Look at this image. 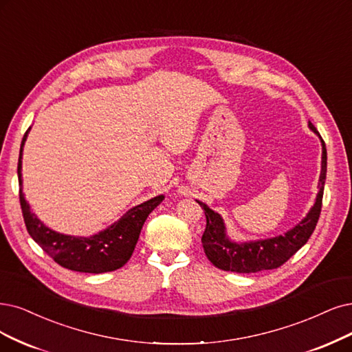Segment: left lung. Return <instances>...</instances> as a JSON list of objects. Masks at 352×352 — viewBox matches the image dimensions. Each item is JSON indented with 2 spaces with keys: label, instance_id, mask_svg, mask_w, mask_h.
<instances>
[{
  "label": "left lung",
  "instance_id": "obj_1",
  "mask_svg": "<svg viewBox=\"0 0 352 352\" xmlns=\"http://www.w3.org/2000/svg\"><path fill=\"white\" fill-rule=\"evenodd\" d=\"M309 129L318 135L322 142V165L318 183L319 191L306 217H303L294 228L285 232L284 235L256 241H232L226 232L223 217L212 210L206 203L196 200L204 210L207 220L201 243L206 256L214 267L225 271L242 272V274L263 270H274L283 265L309 241L319 220L324 179H327V146H324V142L318 133L316 127L310 122Z\"/></svg>",
  "mask_w": 352,
  "mask_h": 352
}]
</instances>
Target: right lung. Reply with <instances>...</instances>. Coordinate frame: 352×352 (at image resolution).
Listing matches in <instances>:
<instances>
[{"label":"right lung","instance_id":"add662e5","mask_svg":"<svg viewBox=\"0 0 352 352\" xmlns=\"http://www.w3.org/2000/svg\"><path fill=\"white\" fill-rule=\"evenodd\" d=\"M29 132L30 129L21 140L17 166L20 204L29 235L63 268L78 272H89V274H101V272H109L123 267L135 251L143 223L155 207L162 203L165 199L164 194L132 207L117 222L93 236H74L59 233L47 228L41 219L32 213L30 204L24 197L21 160Z\"/></svg>","mask_w":352,"mask_h":352}]
</instances>
